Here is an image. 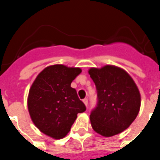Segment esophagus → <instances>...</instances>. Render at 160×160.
Wrapping results in <instances>:
<instances>
[{"mask_svg": "<svg viewBox=\"0 0 160 160\" xmlns=\"http://www.w3.org/2000/svg\"><path fill=\"white\" fill-rule=\"evenodd\" d=\"M82 101H83V102H84L85 105H86V106L88 105V99H87V98H84Z\"/></svg>", "mask_w": 160, "mask_h": 160, "instance_id": "obj_1", "label": "esophagus"}]
</instances>
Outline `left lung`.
Instances as JSON below:
<instances>
[{
    "instance_id": "1",
    "label": "left lung",
    "mask_w": 160,
    "mask_h": 160,
    "mask_svg": "<svg viewBox=\"0 0 160 160\" xmlns=\"http://www.w3.org/2000/svg\"><path fill=\"white\" fill-rule=\"evenodd\" d=\"M97 90L98 102L90 115L94 131L105 137L119 134L137 117L141 98L134 80L114 66L89 70Z\"/></svg>"
}]
</instances>
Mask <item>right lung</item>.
<instances>
[{
  "instance_id": "obj_1",
  "label": "right lung",
  "mask_w": 160,
  "mask_h": 160,
  "mask_svg": "<svg viewBox=\"0 0 160 160\" xmlns=\"http://www.w3.org/2000/svg\"><path fill=\"white\" fill-rule=\"evenodd\" d=\"M81 72L80 68L53 65L44 69L31 86L28 96L31 119L48 136L64 138L78 114L86 111L76 90L70 87Z\"/></svg>"
}]
</instances>
